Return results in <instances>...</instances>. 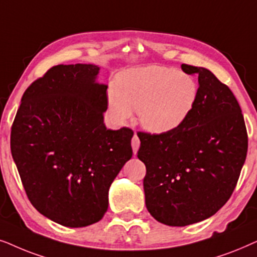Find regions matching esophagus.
I'll list each match as a JSON object with an SVG mask.
<instances>
[{
    "instance_id": "esophagus-1",
    "label": "esophagus",
    "mask_w": 257,
    "mask_h": 257,
    "mask_svg": "<svg viewBox=\"0 0 257 257\" xmlns=\"http://www.w3.org/2000/svg\"><path fill=\"white\" fill-rule=\"evenodd\" d=\"M132 147H133V152L136 155V153H138V150L140 148V139L138 138V135H134L132 139Z\"/></svg>"
}]
</instances>
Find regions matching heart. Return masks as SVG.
<instances>
[{
    "mask_svg": "<svg viewBox=\"0 0 257 257\" xmlns=\"http://www.w3.org/2000/svg\"><path fill=\"white\" fill-rule=\"evenodd\" d=\"M197 98V84L172 67L133 68L119 75L109 94V110L124 122L138 110L143 128L154 134L170 133L186 121Z\"/></svg>",
    "mask_w": 257,
    "mask_h": 257,
    "instance_id": "b5f03b06",
    "label": "heart"
}]
</instances>
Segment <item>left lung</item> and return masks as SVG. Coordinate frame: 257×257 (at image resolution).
Returning a JSON list of instances; mask_svg holds the SVG:
<instances>
[{"instance_id": "obj_1", "label": "left lung", "mask_w": 257, "mask_h": 257, "mask_svg": "<svg viewBox=\"0 0 257 257\" xmlns=\"http://www.w3.org/2000/svg\"><path fill=\"white\" fill-rule=\"evenodd\" d=\"M198 76L197 98L186 121L166 134L139 132L138 157L146 164V206L173 227L213 216L230 198L248 150L240 104L210 70L182 64Z\"/></svg>"}]
</instances>
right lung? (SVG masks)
I'll list each match as a JSON object with an SVG mask.
<instances>
[{"instance_id": "obj_1", "label": "right lung", "mask_w": 257, "mask_h": 257, "mask_svg": "<svg viewBox=\"0 0 257 257\" xmlns=\"http://www.w3.org/2000/svg\"><path fill=\"white\" fill-rule=\"evenodd\" d=\"M94 64H59L27 88L10 133L23 188L37 211L70 228L96 223L109 187L132 159L131 128H105L107 85Z\"/></svg>"}]
</instances>
